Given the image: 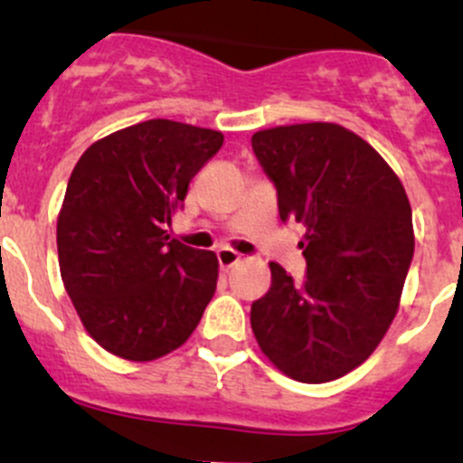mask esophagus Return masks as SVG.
<instances>
[{"mask_svg": "<svg viewBox=\"0 0 463 463\" xmlns=\"http://www.w3.org/2000/svg\"><path fill=\"white\" fill-rule=\"evenodd\" d=\"M217 258H219V264H222V269H232L235 264L241 262V255L232 249H219Z\"/></svg>", "mask_w": 463, "mask_h": 463, "instance_id": "1", "label": "esophagus"}]
</instances>
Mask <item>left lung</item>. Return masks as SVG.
<instances>
[{
  "mask_svg": "<svg viewBox=\"0 0 463 463\" xmlns=\"http://www.w3.org/2000/svg\"><path fill=\"white\" fill-rule=\"evenodd\" d=\"M250 142L280 219L307 228L305 282L269 262L271 287L250 305V327L287 378L330 383L369 360L396 317L414 255L410 199L387 160L339 124L264 128Z\"/></svg>",
  "mask_w": 463,
  "mask_h": 463,
  "instance_id": "obj_1",
  "label": "left lung"
}]
</instances>
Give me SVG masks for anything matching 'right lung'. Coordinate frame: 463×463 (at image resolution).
<instances>
[{
    "label": "right lung",
    "mask_w": 463,
    "mask_h": 463,
    "mask_svg": "<svg viewBox=\"0 0 463 463\" xmlns=\"http://www.w3.org/2000/svg\"><path fill=\"white\" fill-rule=\"evenodd\" d=\"M222 145L213 128L149 119L101 137L76 163L58 213V264L80 323L112 355L154 362L199 326L217 255L165 228Z\"/></svg>",
    "instance_id": "right-lung-1"
}]
</instances>
